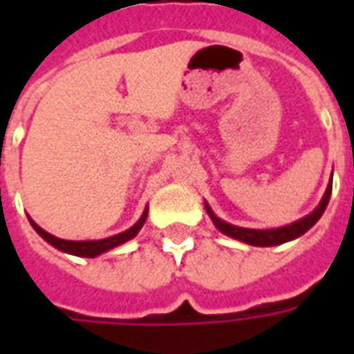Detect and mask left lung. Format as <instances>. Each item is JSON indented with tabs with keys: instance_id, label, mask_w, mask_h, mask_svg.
<instances>
[{
	"instance_id": "1",
	"label": "left lung",
	"mask_w": 354,
	"mask_h": 354,
	"mask_svg": "<svg viewBox=\"0 0 354 354\" xmlns=\"http://www.w3.org/2000/svg\"><path fill=\"white\" fill-rule=\"evenodd\" d=\"M330 195H332V182L328 184L324 197H322L319 207L315 208L311 214H307L305 218L290 223V225L277 227V230H246V227H237V225H231V223L220 220L208 205H205V208H207L210 220L214 222L216 227L222 231L223 235H227L231 239H237V241H243L246 245L252 246H277L282 245V243H288L292 239H297L299 235H304L305 231L311 230L313 225L319 222L320 216L324 214V210L328 207V201H330Z\"/></svg>"
}]
</instances>
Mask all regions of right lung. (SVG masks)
Instances as JSON below:
<instances>
[{
  "mask_svg": "<svg viewBox=\"0 0 354 354\" xmlns=\"http://www.w3.org/2000/svg\"><path fill=\"white\" fill-rule=\"evenodd\" d=\"M147 218V207L144 210V214L140 216V220L134 225H132L131 230L123 231V233H119V235H113V237L108 239H100V241H64V239H58L55 235H50L45 230H41L37 223L30 218V223H32V227H34L37 233H39V237H43L49 245H53L58 250H62V252L73 254V256H80V258H96V256H100V254L108 252L111 248H115V246L123 245L127 241H131L138 235V231L142 230V225L146 223Z\"/></svg>",
  "mask_w": 354,
  "mask_h": 354,
  "instance_id": "right-lung-1",
  "label": "right lung"
}]
</instances>
